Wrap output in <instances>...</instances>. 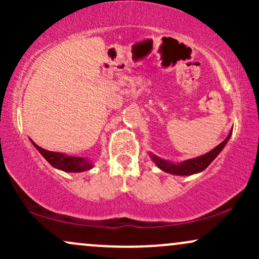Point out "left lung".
<instances>
[{
  "label": "left lung",
  "instance_id": "obj_1",
  "mask_svg": "<svg viewBox=\"0 0 259 259\" xmlns=\"http://www.w3.org/2000/svg\"><path fill=\"white\" fill-rule=\"evenodd\" d=\"M230 135L231 133L229 134L228 138L225 139L222 144H219L215 148H213L210 152L203 154V156L201 157H197V158L185 160V162L180 163V164H174V163L167 162V160L160 159L158 157L153 156V154H152V159L154 160V163L158 165V168L162 169V170L165 171V173H170L175 175H191L195 173H200V171L204 170V169H206L208 165L213 162V159L221 153V151L224 148L225 145H227V142L229 141V139H230Z\"/></svg>",
  "mask_w": 259,
  "mask_h": 259
}]
</instances>
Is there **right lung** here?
I'll return each instance as SVG.
<instances>
[{
    "label": "right lung",
    "mask_w": 259,
    "mask_h": 259,
    "mask_svg": "<svg viewBox=\"0 0 259 259\" xmlns=\"http://www.w3.org/2000/svg\"><path fill=\"white\" fill-rule=\"evenodd\" d=\"M34 144V142H32ZM36 150L45 157V159L52 165V167L61 169L63 171H69V173H79V171L90 170L92 168V163L89 162L88 159L81 158V157H73L68 156L64 153L51 152V151H46L36 144H34Z\"/></svg>",
    "instance_id": "obj_1"
}]
</instances>
